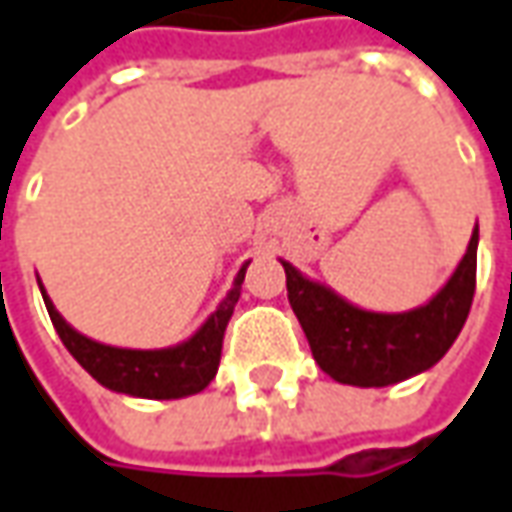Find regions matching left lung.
<instances>
[{
  "label": "left lung",
  "instance_id": "8db88e82",
  "mask_svg": "<svg viewBox=\"0 0 512 512\" xmlns=\"http://www.w3.org/2000/svg\"><path fill=\"white\" fill-rule=\"evenodd\" d=\"M476 249L479 226H473L465 257L448 283L425 306L399 314L360 309L280 260L291 309L317 365L331 379L357 388H385L433 368L465 326L476 291Z\"/></svg>",
  "mask_w": 512,
  "mask_h": 512
}]
</instances>
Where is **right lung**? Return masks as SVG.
<instances>
[{
  "mask_svg": "<svg viewBox=\"0 0 512 512\" xmlns=\"http://www.w3.org/2000/svg\"><path fill=\"white\" fill-rule=\"evenodd\" d=\"M246 266L249 263L240 266V272L235 274V283L226 291L221 306L206 317V323L189 340L169 345V348H150V351L118 348V345H104L84 337L56 311L42 280H39V289H42L47 314L56 326V334L62 337L64 348L76 357V362L96 382H101L104 388H110L115 394H127V397L181 399L203 391L218 374L223 331L229 326V317H232L235 303H238Z\"/></svg>",
  "mask_w": 512,
  "mask_h": 512,
  "instance_id": "obj_1",
  "label": "right lung"
}]
</instances>
